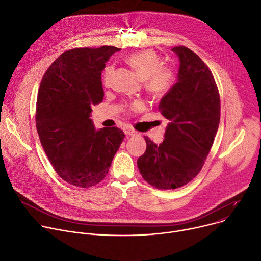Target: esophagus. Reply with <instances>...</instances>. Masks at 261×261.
<instances>
[{
	"instance_id": "1",
	"label": "esophagus",
	"mask_w": 261,
	"mask_h": 261,
	"mask_svg": "<svg viewBox=\"0 0 261 261\" xmlns=\"http://www.w3.org/2000/svg\"><path fill=\"white\" fill-rule=\"evenodd\" d=\"M124 133H125V135H127V136H137V132L135 130V129H133V128H130V127H126L125 129H124Z\"/></svg>"
}]
</instances>
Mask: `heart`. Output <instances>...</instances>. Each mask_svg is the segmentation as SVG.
<instances>
[{
	"mask_svg": "<svg viewBox=\"0 0 261 261\" xmlns=\"http://www.w3.org/2000/svg\"><path fill=\"white\" fill-rule=\"evenodd\" d=\"M125 62L144 80L146 91L155 98H161L168 94L176 81V73L170 66L163 65L160 55L152 49H145L133 53L125 58ZM114 66L108 65L102 72L105 86H110ZM140 102L136 101L126 105L127 111H136L140 108Z\"/></svg>",
	"mask_w": 261,
	"mask_h": 261,
	"instance_id": "1",
	"label": "heart"
}]
</instances>
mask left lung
Here are the masks:
<instances>
[{
    "label": "left lung",
    "instance_id": "left-lung-1",
    "mask_svg": "<svg viewBox=\"0 0 261 261\" xmlns=\"http://www.w3.org/2000/svg\"><path fill=\"white\" fill-rule=\"evenodd\" d=\"M178 80L160 105L170 121L164 141L156 145L148 137L138 159L144 180L159 190H174L189 184L203 167L218 132L221 102L218 86L208 66L190 48L179 45Z\"/></svg>",
    "mask_w": 261,
    "mask_h": 261
}]
</instances>
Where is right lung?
<instances>
[{
  "label": "right lung",
  "instance_id": "right-lung-1",
  "mask_svg": "<svg viewBox=\"0 0 261 261\" xmlns=\"http://www.w3.org/2000/svg\"><path fill=\"white\" fill-rule=\"evenodd\" d=\"M115 46L76 47L45 71L36 102V128L57 174L79 188L99 184L124 139L118 127L95 130L92 107L103 99L101 71Z\"/></svg>",
  "mask_w": 261,
  "mask_h": 261
}]
</instances>
